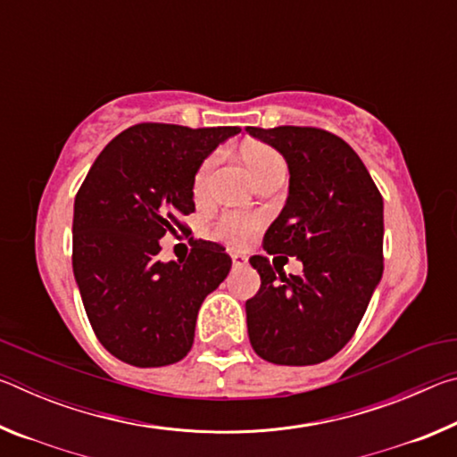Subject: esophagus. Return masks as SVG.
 Segmentation results:
<instances>
[{"mask_svg": "<svg viewBox=\"0 0 457 457\" xmlns=\"http://www.w3.org/2000/svg\"><path fill=\"white\" fill-rule=\"evenodd\" d=\"M231 264H234V268H244L247 264V260L242 253H231Z\"/></svg>", "mask_w": 457, "mask_h": 457, "instance_id": "34e87169", "label": "esophagus"}]
</instances>
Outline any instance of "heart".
I'll return each instance as SVG.
<instances>
[{
    "label": "heart",
    "mask_w": 457,
    "mask_h": 457,
    "mask_svg": "<svg viewBox=\"0 0 457 457\" xmlns=\"http://www.w3.org/2000/svg\"><path fill=\"white\" fill-rule=\"evenodd\" d=\"M218 157L220 154L213 153L212 157H207L204 163H201V167L197 169L195 181H193V189H195L197 195H201V193L205 191L213 167H215V163H218ZM244 159H245L247 169H250L253 179L256 181L260 179V177L276 171V169H286L282 154L274 151L272 146H268V145H260V143L245 145ZM258 226H260V221H258V218H253V215L239 213V212H228L221 215L218 223H215V237H220L221 242H226L234 247H242L250 242V237L253 236V231L258 229Z\"/></svg>",
    "instance_id": "heart-1"
}]
</instances>
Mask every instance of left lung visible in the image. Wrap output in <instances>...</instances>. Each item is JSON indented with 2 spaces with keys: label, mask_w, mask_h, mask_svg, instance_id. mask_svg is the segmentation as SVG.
<instances>
[{
  "label": "left lung",
  "mask_w": 457,
  "mask_h": 457,
  "mask_svg": "<svg viewBox=\"0 0 457 457\" xmlns=\"http://www.w3.org/2000/svg\"><path fill=\"white\" fill-rule=\"evenodd\" d=\"M288 163V197L264 236L268 253L296 256L303 274L282 276L253 256L262 286L245 303L247 335L262 359L316 365L357 330L383 276V197L343 138L312 127H247Z\"/></svg>",
  "instance_id": "8db88e82"
}]
</instances>
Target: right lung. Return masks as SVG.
<instances>
[{"instance_id": "add662e5", "label": "right lung", "mask_w": 457, "mask_h": 457, "mask_svg": "<svg viewBox=\"0 0 457 457\" xmlns=\"http://www.w3.org/2000/svg\"><path fill=\"white\" fill-rule=\"evenodd\" d=\"M239 127L135 125L98 154L74 199L72 268L84 311L104 349L135 367H165L189 353L199 306L231 260L193 242L183 262H161L159 239L195 212L201 163Z\"/></svg>"}]
</instances>
